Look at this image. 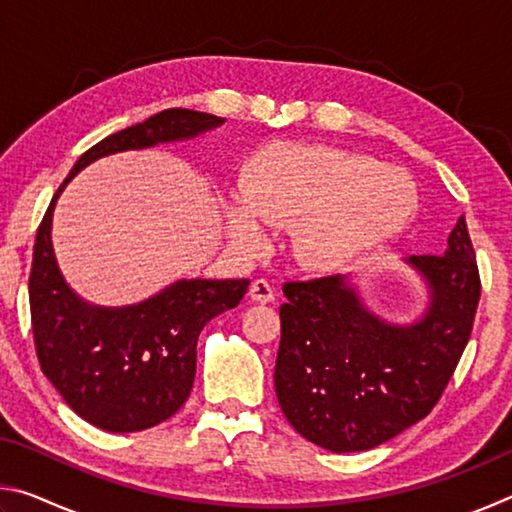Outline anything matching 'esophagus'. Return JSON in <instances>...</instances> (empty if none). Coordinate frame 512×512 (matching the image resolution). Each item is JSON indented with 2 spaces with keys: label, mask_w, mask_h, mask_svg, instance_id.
Returning a JSON list of instances; mask_svg holds the SVG:
<instances>
[{
  "label": "esophagus",
  "mask_w": 512,
  "mask_h": 512,
  "mask_svg": "<svg viewBox=\"0 0 512 512\" xmlns=\"http://www.w3.org/2000/svg\"><path fill=\"white\" fill-rule=\"evenodd\" d=\"M250 298H253L255 302H273L275 291L266 280H255L253 284H250Z\"/></svg>",
  "instance_id": "esophagus-1"
}]
</instances>
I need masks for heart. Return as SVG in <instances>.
I'll return each mask as SVG.
<instances>
[{
  "instance_id": "1",
  "label": "heart",
  "mask_w": 512,
  "mask_h": 512,
  "mask_svg": "<svg viewBox=\"0 0 512 512\" xmlns=\"http://www.w3.org/2000/svg\"><path fill=\"white\" fill-rule=\"evenodd\" d=\"M418 203L409 176L368 155L327 144L282 142L250 155L239 196L223 205L225 230L246 253L291 228V255L318 275L359 266L393 239Z\"/></svg>"
}]
</instances>
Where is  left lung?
I'll return each instance as SVG.
<instances>
[{
    "mask_svg": "<svg viewBox=\"0 0 512 512\" xmlns=\"http://www.w3.org/2000/svg\"><path fill=\"white\" fill-rule=\"evenodd\" d=\"M404 264L429 298L411 323L370 311L345 275L284 284L275 395L309 443L366 452L420 422L452 379L481 296L465 216L443 255H411Z\"/></svg>",
    "mask_w": 512,
    "mask_h": 512,
    "instance_id": "left-lung-1",
    "label": "left lung"
}]
</instances>
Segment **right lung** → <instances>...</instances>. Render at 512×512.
<instances>
[{"label": "right lung", "instance_id": "obj_1", "mask_svg": "<svg viewBox=\"0 0 512 512\" xmlns=\"http://www.w3.org/2000/svg\"><path fill=\"white\" fill-rule=\"evenodd\" d=\"M225 124L207 112L171 108L85 151L51 198L29 277L33 341L40 368L79 418L110 433H131L171 418L192 393L196 343L214 316L239 305L250 280H178L137 305L83 300L60 273L51 221L69 180L112 153L183 142Z\"/></svg>", "mask_w": 512, "mask_h": 512}]
</instances>
